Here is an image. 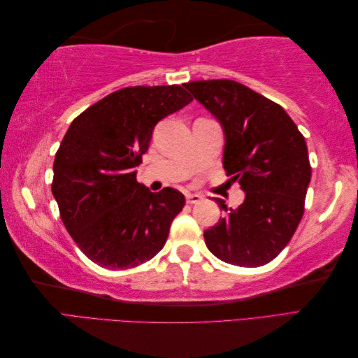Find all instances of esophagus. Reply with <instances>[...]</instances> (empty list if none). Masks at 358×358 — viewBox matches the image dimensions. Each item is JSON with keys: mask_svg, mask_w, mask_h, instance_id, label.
<instances>
[{"mask_svg": "<svg viewBox=\"0 0 358 358\" xmlns=\"http://www.w3.org/2000/svg\"><path fill=\"white\" fill-rule=\"evenodd\" d=\"M201 199H203V196H201L200 194H187V195H186V201H187L189 204L199 203Z\"/></svg>", "mask_w": 358, "mask_h": 358, "instance_id": "esophagus-1", "label": "esophagus"}]
</instances>
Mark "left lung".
<instances>
[{
	"label": "left lung",
	"mask_w": 358,
	"mask_h": 358,
	"mask_svg": "<svg viewBox=\"0 0 358 358\" xmlns=\"http://www.w3.org/2000/svg\"><path fill=\"white\" fill-rule=\"evenodd\" d=\"M224 134L223 166L245 201L204 231L220 260L243 268L272 262L286 248L305 212L310 164L305 136L285 109L232 80L186 83Z\"/></svg>",
	"instance_id": "obj_1"
}]
</instances>
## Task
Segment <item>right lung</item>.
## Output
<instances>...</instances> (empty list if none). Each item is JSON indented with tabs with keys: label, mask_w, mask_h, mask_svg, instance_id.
<instances>
[{
	"label": "right lung",
	"mask_w": 358,
	"mask_h": 358,
	"mask_svg": "<svg viewBox=\"0 0 358 358\" xmlns=\"http://www.w3.org/2000/svg\"><path fill=\"white\" fill-rule=\"evenodd\" d=\"M192 96L178 86L120 89L72 121L53 162L52 194L73 241L101 268L129 269L163 249L186 204L177 189L136 181L159 120Z\"/></svg>",
	"instance_id": "1"
}]
</instances>
